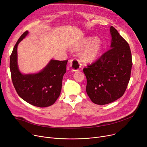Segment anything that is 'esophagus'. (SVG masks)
<instances>
[{"label": "esophagus", "mask_w": 147, "mask_h": 147, "mask_svg": "<svg viewBox=\"0 0 147 147\" xmlns=\"http://www.w3.org/2000/svg\"><path fill=\"white\" fill-rule=\"evenodd\" d=\"M70 65L71 68V70L74 71L78 70L80 69L81 68V63L80 61L77 59H72L70 61Z\"/></svg>", "instance_id": "1"}]
</instances>
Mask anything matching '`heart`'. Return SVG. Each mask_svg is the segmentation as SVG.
Returning a JSON list of instances; mask_svg holds the SVG:
<instances>
[{
	"label": "heart",
	"instance_id": "heart-1",
	"mask_svg": "<svg viewBox=\"0 0 147 147\" xmlns=\"http://www.w3.org/2000/svg\"><path fill=\"white\" fill-rule=\"evenodd\" d=\"M101 47V40L98 37H94L91 39V37L87 36L78 42L73 47V50L79 51L82 61L85 63L94 61L98 56Z\"/></svg>",
	"mask_w": 147,
	"mask_h": 147
}]
</instances>
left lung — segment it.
<instances>
[{"label": "left lung", "mask_w": 147, "mask_h": 147, "mask_svg": "<svg viewBox=\"0 0 147 147\" xmlns=\"http://www.w3.org/2000/svg\"><path fill=\"white\" fill-rule=\"evenodd\" d=\"M110 49L95 63L83 69L86 92L96 104L111 103L123 96L130 79L132 65L128 43L113 26Z\"/></svg>", "instance_id": "obj_1"}]
</instances>
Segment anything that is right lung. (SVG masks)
Returning <instances> with one entry per match:
<instances>
[{
	"mask_svg": "<svg viewBox=\"0 0 147 147\" xmlns=\"http://www.w3.org/2000/svg\"><path fill=\"white\" fill-rule=\"evenodd\" d=\"M28 34L27 30L20 37L11 54L10 70L12 82L18 95L23 100L38 107H46L54 104L60 94L68 60L51 59L37 73H22L18 63L17 49L19 43Z\"/></svg>",
	"mask_w": 147,
	"mask_h": 147,
	"instance_id": "obj_1",
	"label": "right lung"
}]
</instances>
